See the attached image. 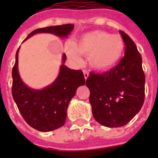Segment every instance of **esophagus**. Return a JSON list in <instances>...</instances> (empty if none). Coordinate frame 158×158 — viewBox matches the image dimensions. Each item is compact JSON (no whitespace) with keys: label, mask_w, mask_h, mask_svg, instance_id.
<instances>
[{"label":"esophagus","mask_w":158,"mask_h":158,"mask_svg":"<svg viewBox=\"0 0 158 158\" xmlns=\"http://www.w3.org/2000/svg\"><path fill=\"white\" fill-rule=\"evenodd\" d=\"M84 79H87L89 78V72L87 71V70H84Z\"/></svg>","instance_id":"obj_1"}]
</instances>
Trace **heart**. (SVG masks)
<instances>
[{
    "label": "heart",
    "mask_w": 158,
    "mask_h": 158,
    "mask_svg": "<svg viewBox=\"0 0 158 158\" xmlns=\"http://www.w3.org/2000/svg\"><path fill=\"white\" fill-rule=\"evenodd\" d=\"M125 51V43L119 35L104 31H93L82 35L74 44L66 43L64 52L69 58L81 63L79 55L88 56L91 68L104 71L111 69L120 61Z\"/></svg>",
    "instance_id": "obj_1"
}]
</instances>
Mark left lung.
<instances>
[{"label": "left lung", "instance_id": "left-lung-1", "mask_svg": "<svg viewBox=\"0 0 158 158\" xmlns=\"http://www.w3.org/2000/svg\"><path fill=\"white\" fill-rule=\"evenodd\" d=\"M125 56L110 70L90 73L86 85L95 120L106 127L124 126L135 117L144 102L145 75L142 57L133 40L120 31Z\"/></svg>", "mask_w": 158, "mask_h": 158}]
</instances>
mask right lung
Here are the masks:
<instances>
[{
  "instance_id": "obj_1",
  "label": "right lung",
  "mask_w": 158,
  "mask_h": 158,
  "mask_svg": "<svg viewBox=\"0 0 158 158\" xmlns=\"http://www.w3.org/2000/svg\"><path fill=\"white\" fill-rule=\"evenodd\" d=\"M74 29V24L50 26L33 31L24 41L36 33H52L60 38H66ZM19 48L15 63L12 69V96L19 112L31 127L42 132H49L64 125L67 108L77 89L85 84L83 72L64 65L66 56H62V64L58 76L52 84L43 89L28 87L21 79L18 70Z\"/></svg>"
}]
</instances>
